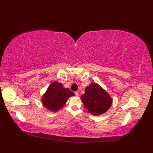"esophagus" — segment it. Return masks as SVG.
<instances>
[{
	"mask_svg": "<svg viewBox=\"0 0 153 153\" xmlns=\"http://www.w3.org/2000/svg\"><path fill=\"white\" fill-rule=\"evenodd\" d=\"M75 94L76 96H79V92H78V91L75 92Z\"/></svg>",
	"mask_w": 153,
	"mask_h": 153,
	"instance_id": "34e87169",
	"label": "esophagus"
}]
</instances>
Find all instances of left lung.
Masks as SVG:
<instances>
[{
  "label": "left lung",
  "mask_w": 153,
  "mask_h": 153,
  "mask_svg": "<svg viewBox=\"0 0 153 153\" xmlns=\"http://www.w3.org/2000/svg\"><path fill=\"white\" fill-rule=\"evenodd\" d=\"M80 98L87 111L92 115L98 116L105 113L112 104V98L98 84L92 82L85 88Z\"/></svg>",
  "instance_id": "left-lung-1"
}]
</instances>
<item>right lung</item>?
Wrapping results in <instances>:
<instances>
[{
    "mask_svg": "<svg viewBox=\"0 0 153 153\" xmlns=\"http://www.w3.org/2000/svg\"><path fill=\"white\" fill-rule=\"evenodd\" d=\"M75 94L63 87L62 83L54 81L51 83L41 98L43 105L50 112H57L65 105L66 101Z\"/></svg>",
    "mask_w": 153,
    "mask_h": 153,
    "instance_id": "obj_1",
    "label": "right lung"
}]
</instances>
